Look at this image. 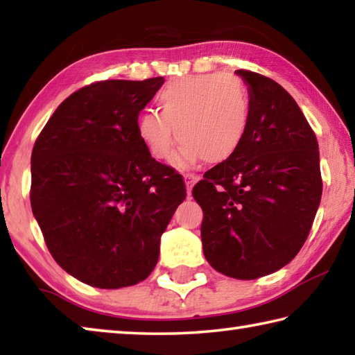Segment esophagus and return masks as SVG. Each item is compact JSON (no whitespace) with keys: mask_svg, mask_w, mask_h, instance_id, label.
<instances>
[{"mask_svg":"<svg viewBox=\"0 0 355 355\" xmlns=\"http://www.w3.org/2000/svg\"><path fill=\"white\" fill-rule=\"evenodd\" d=\"M184 184H186V191H188V196H191V191H192V186L196 184L197 180L199 177L194 175V173H184Z\"/></svg>","mask_w":355,"mask_h":355,"instance_id":"1","label":"esophagus"}]
</instances>
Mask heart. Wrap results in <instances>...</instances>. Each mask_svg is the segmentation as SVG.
<instances>
[{"instance_id":"heart-1","label":"heart","mask_w":355,"mask_h":355,"mask_svg":"<svg viewBox=\"0 0 355 355\" xmlns=\"http://www.w3.org/2000/svg\"><path fill=\"white\" fill-rule=\"evenodd\" d=\"M159 111L146 110L137 117L139 135L156 159L171 155L173 141L182 142L172 163L186 167L205 158L218 164L230 159L248 136L250 97L236 76L194 75L172 81L158 94Z\"/></svg>"}]
</instances>
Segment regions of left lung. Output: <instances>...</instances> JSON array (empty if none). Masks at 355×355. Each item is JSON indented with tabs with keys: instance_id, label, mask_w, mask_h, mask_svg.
<instances>
[{
	"instance_id": "left-lung-1",
	"label": "left lung",
	"mask_w": 355,
	"mask_h": 355,
	"mask_svg": "<svg viewBox=\"0 0 355 355\" xmlns=\"http://www.w3.org/2000/svg\"><path fill=\"white\" fill-rule=\"evenodd\" d=\"M250 125L241 148L194 186L203 254L227 277L254 280L290 263L307 239L322 194L313 130L279 83L236 70Z\"/></svg>"
}]
</instances>
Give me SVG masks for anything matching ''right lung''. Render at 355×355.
<instances>
[{
  "mask_svg": "<svg viewBox=\"0 0 355 355\" xmlns=\"http://www.w3.org/2000/svg\"><path fill=\"white\" fill-rule=\"evenodd\" d=\"M164 78L106 80L65 98L35 139L31 208L65 272L95 288L147 279L184 200L182 175L152 158L137 117Z\"/></svg>",
  "mask_w": 355,
  "mask_h": 355,
  "instance_id": "obj_1",
  "label": "right lung"
}]
</instances>
